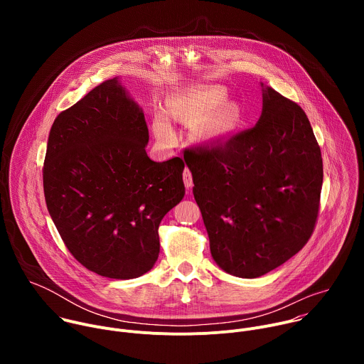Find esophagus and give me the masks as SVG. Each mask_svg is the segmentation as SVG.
Segmentation results:
<instances>
[{"label": "esophagus", "instance_id": "34e87169", "mask_svg": "<svg viewBox=\"0 0 364 364\" xmlns=\"http://www.w3.org/2000/svg\"><path fill=\"white\" fill-rule=\"evenodd\" d=\"M183 180H184V186L187 188H190L193 186V177H191V173L188 168H184V173H183Z\"/></svg>", "mask_w": 364, "mask_h": 364}]
</instances>
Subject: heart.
Masks as SVG:
<instances>
[{
  "instance_id": "1",
  "label": "heart",
  "mask_w": 364,
  "mask_h": 364,
  "mask_svg": "<svg viewBox=\"0 0 364 364\" xmlns=\"http://www.w3.org/2000/svg\"><path fill=\"white\" fill-rule=\"evenodd\" d=\"M225 99H226V93L223 90L209 89V90H204L196 96L176 100L173 103L171 112L174 117H177L180 119L198 121L203 117L210 115L212 112H215L221 103L225 102ZM237 118H239V108L236 103L226 102L210 119V124H209L207 131L212 134L225 132L236 122ZM152 131H154L155 138H157L161 144L170 145L176 139L173 122L170 119V115L166 111H160L154 115Z\"/></svg>"
}]
</instances>
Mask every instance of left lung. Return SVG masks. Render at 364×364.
Returning a JSON list of instances; mask_svg holds the SVG:
<instances>
[{
	"instance_id": "left-lung-1",
	"label": "left lung",
	"mask_w": 364,
	"mask_h": 364,
	"mask_svg": "<svg viewBox=\"0 0 364 364\" xmlns=\"http://www.w3.org/2000/svg\"><path fill=\"white\" fill-rule=\"evenodd\" d=\"M261 87L262 114L253 128L184 152L215 262L249 279L304 247L323 186L321 151L305 112L272 87Z\"/></svg>"
}]
</instances>
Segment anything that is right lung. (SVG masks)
Listing matches in <instances>:
<instances>
[{"label": "right lung", "instance_id": "obj_1", "mask_svg": "<svg viewBox=\"0 0 364 364\" xmlns=\"http://www.w3.org/2000/svg\"><path fill=\"white\" fill-rule=\"evenodd\" d=\"M144 111L118 77L85 95L51 125L43 168L47 210L89 271L131 279L160 253L159 226L184 197V163L152 161Z\"/></svg>", "mask_w": 364, "mask_h": 364}]
</instances>
